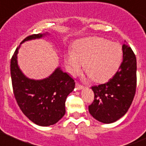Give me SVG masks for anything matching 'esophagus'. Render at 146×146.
Returning <instances> with one entry per match:
<instances>
[{
	"label": "esophagus",
	"instance_id": "esophagus-1",
	"mask_svg": "<svg viewBox=\"0 0 146 146\" xmlns=\"http://www.w3.org/2000/svg\"><path fill=\"white\" fill-rule=\"evenodd\" d=\"M76 88L78 90H82V89L84 88V86H81V85H80L79 83H76Z\"/></svg>",
	"mask_w": 146,
	"mask_h": 146
}]
</instances>
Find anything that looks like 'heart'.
I'll use <instances>...</instances> for the list:
<instances>
[{
  "instance_id": "obj_1",
  "label": "heart",
  "mask_w": 146,
  "mask_h": 146,
  "mask_svg": "<svg viewBox=\"0 0 146 146\" xmlns=\"http://www.w3.org/2000/svg\"><path fill=\"white\" fill-rule=\"evenodd\" d=\"M122 60V49L115 43L98 37L84 38L75 43L66 56L67 70L73 76L84 69L97 83L106 81L118 70Z\"/></svg>"
}]
</instances>
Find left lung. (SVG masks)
Here are the masks:
<instances>
[{
  "mask_svg": "<svg viewBox=\"0 0 146 146\" xmlns=\"http://www.w3.org/2000/svg\"><path fill=\"white\" fill-rule=\"evenodd\" d=\"M123 62L115 76L105 84L91 88L95 97L88 106L90 115L103 123H112L127 113L136 88V58L126 43L122 46Z\"/></svg>",
  "mask_w": 146,
  "mask_h": 146,
  "instance_id": "left-lung-1",
  "label": "left lung"
}]
</instances>
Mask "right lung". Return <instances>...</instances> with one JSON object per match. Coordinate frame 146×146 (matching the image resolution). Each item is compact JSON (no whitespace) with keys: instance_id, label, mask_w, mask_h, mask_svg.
Listing matches in <instances>:
<instances>
[{"instance_id":"right-lung-1","label":"right lung","mask_w":146,"mask_h":146,"mask_svg":"<svg viewBox=\"0 0 146 146\" xmlns=\"http://www.w3.org/2000/svg\"><path fill=\"white\" fill-rule=\"evenodd\" d=\"M50 34H34L25 38L15 50L11 60V74L14 96L24 115L40 126L58 122L66 113L67 96L75 88V82L60 66L49 76L40 80L28 78L18 63V53L22 43L40 39Z\"/></svg>"}]
</instances>
